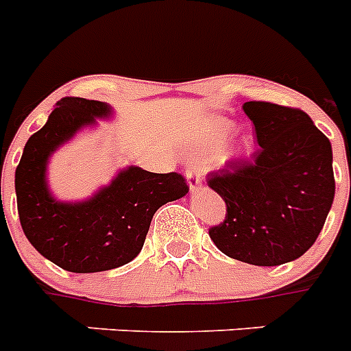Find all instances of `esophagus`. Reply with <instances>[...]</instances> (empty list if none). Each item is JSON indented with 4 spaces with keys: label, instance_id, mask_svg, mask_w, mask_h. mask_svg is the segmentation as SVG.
Wrapping results in <instances>:
<instances>
[{
    "label": "esophagus",
    "instance_id": "esophagus-1",
    "mask_svg": "<svg viewBox=\"0 0 351 351\" xmlns=\"http://www.w3.org/2000/svg\"><path fill=\"white\" fill-rule=\"evenodd\" d=\"M185 176H187V182H189L191 191L196 189V187H200L202 175L198 173V169H196V167H187V169H185Z\"/></svg>",
    "mask_w": 351,
    "mask_h": 351
}]
</instances>
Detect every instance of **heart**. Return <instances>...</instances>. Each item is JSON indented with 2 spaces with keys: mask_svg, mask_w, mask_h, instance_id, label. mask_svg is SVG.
Here are the masks:
<instances>
[{
  "mask_svg": "<svg viewBox=\"0 0 351 351\" xmlns=\"http://www.w3.org/2000/svg\"><path fill=\"white\" fill-rule=\"evenodd\" d=\"M229 131H230V124H227V122L223 121H215L213 124H210L209 130H207V133L204 135L200 149L204 151V153H209V155L216 153V151L221 147V144H223L225 136H227Z\"/></svg>",
  "mask_w": 351,
  "mask_h": 351,
  "instance_id": "1",
  "label": "heart"
}]
</instances>
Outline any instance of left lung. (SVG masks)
I'll use <instances>...</instances> for the list:
<instances>
[{
    "mask_svg": "<svg viewBox=\"0 0 351 351\" xmlns=\"http://www.w3.org/2000/svg\"><path fill=\"white\" fill-rule=\"evenodd\" d=\"M258 149L207 175L225 200L210 240L232 259L258 267L294 261L317 240L335 195L332 146L303 110L245 102Z\"/></svg>",
    "mask_w": 351,
    "mask_h": 351,
    "instance_id": "left-lung-1",
    "label": "left lung"
}]
</instances>
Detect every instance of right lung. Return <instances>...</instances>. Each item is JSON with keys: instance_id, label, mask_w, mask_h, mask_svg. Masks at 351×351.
Segmentation results:
<instances>
[{"instance_id": "obj_1", "label": "right lung", "mask_w": 351, "mask_h": 351, "mask_svg": "<svg viewBox=\"0 0 351 351\" xmlns=\"http://www.w3.org/2000/svg\"><path fill=\"white\" fill-rule=\"evenodd\" d=\"M108 115L110 106L104 102L64 97L47 124L28 138L16 167L23 232L39 254L77 274L130 263L142 250L158 207L189 191L180 173H149L131 166L90 200H53L45 178L50 155L82 126Z\"/></svg>"}]
</instances>
